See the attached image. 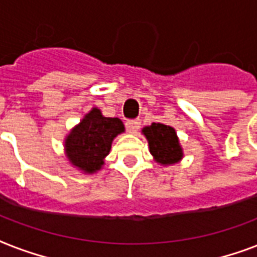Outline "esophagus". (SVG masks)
Wrapping results in <instances>:
<instances>
[{"label":"esophagus","mask_w":257,"mask_h":257,"mask_svg":"<svg viewBox=\"0 0 257 257\" xmlns=\"http://www.w3.org/2000/svg\"><path fill=\"white\" fill-rule=\"evenodd\" d=\"M140 125H142V122H140L139 118H136V120H128L125 122L126 131H128L129 133H136L137 131H139V128H140Z\"/></svg>","instance_id":"esophagus-1"}]
</instances>
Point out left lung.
Segmentation results:
<instances>
[{
  "label": "left lung",
  "instance_id": "8db88e82",
  "mask_svg": "<svg viewBox=\"0 0 257 257\" xmlns=\"http://www.w3.org/2000/svg\"><path fill=\"white\" fill-rule=\"evenodd\" d=\"M143 135L148 140L150 152L158 163L168 166L181 162L183 150L179 144L175 129L170 125L154 122L150 126L143 128Z\"/></svg>",
  "mask_w": 257,
  "mask_h": 257
}]
</instances>
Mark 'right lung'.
Wrapping results in <instances>:
<instances>
[{"instance_id": "1", "label": "right lung", "mask_w": 257, "mask_h": 257, "mask_svg": "<svg viewBox=\"0 0 257 257\" xmlns=\"http://www.w3.org/2000/svg\"><path fill=\"white\" fill-rule=\"evenodd\" d=\"M124 131L120 118L103 117L98 107H93L66 137V156L74 167L94 174L103 166L114 137Z\"/></svg>"}]
</instances>
